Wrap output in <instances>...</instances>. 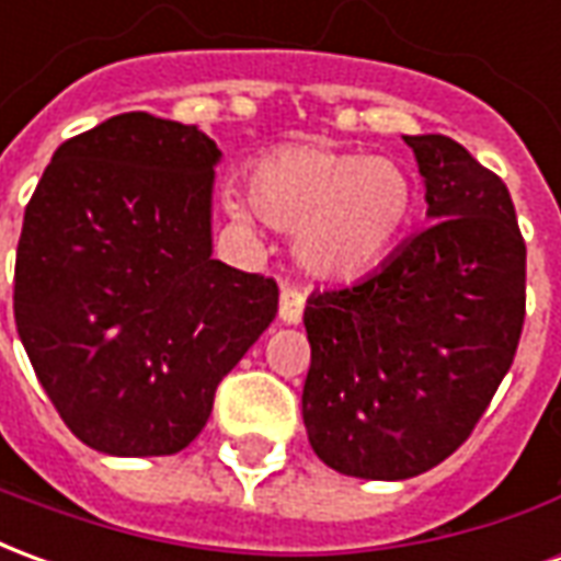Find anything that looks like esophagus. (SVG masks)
Wrapping results in <instances>:
<instances>
[{
	"label": "esophagus",
	"instance_id": "34e87169",
	"mask_svg": "<svg viewBox=\"0 0 561 561\" xmlns=\"http://www.w3.org/2000/svg\"><path fill=\"white\" fill-rule=\"evenodd\" d=\"M304 309H306V297L297 288H282L279 294V321L282 324H300L304 321Z\"/></svg>",
	"mask_w": 561,
	"mask_h": 561
}]
</instances>
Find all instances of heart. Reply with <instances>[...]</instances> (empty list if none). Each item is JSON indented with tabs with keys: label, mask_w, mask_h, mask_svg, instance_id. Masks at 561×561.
Returning a JSON list of instances; mask_svg holds the SVG:
<instances>
[{
	"label": "heart",
	"mask_w": 561,
	"mask_h": 561,
	"mask_svg": "<svg viewBox=\"0 0 561 561\" xmlns=\"http://www.w3.org/2000/svg\"><path fill=\"white\" fill-rule=\"evenodd\" d=\"M237 225L294 233L297 264L324 282H354L385 264L409 228L414 185L400 161L321 144H285L252 164L249 197H221Z\"/></svg>",
	"instance_id": "heart-1"
}]
</instances>
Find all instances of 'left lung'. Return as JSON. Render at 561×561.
<instances>
[{
    "instance_id": "left-lung-1",
    "label": "left lung",
    "mask_w": 561,
    "mask_h": 561,
    "mask_svg": "<svg viewBox=\"0 0 561 561\" xmlns=\"http://www.w3.org/2000/svg\"><path fill=\"white\" fill-rule=\"evenodd\" d=\"M405 144L433 225L366 279L312 294L304 312L309 445L366 481L414 478L469 438L526 318V243L507 185L445 135Z\"/></svg>"
}]
</instances>
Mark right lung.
I'll return each instance as SVG.
<instances>
[{"label":"right lung","mask_w":561,"mask_h":561,"mask_svg":"<svg viewBox=\"0 0 561 561\" xmlns=\"http://www.w3.org/2000/svg\"><path fill=\"white\" fill-rule=\"evenodd\" d=\"M221 152L197 126L119 114L56 149L18 243L14 321L83 445L168 457L270 328L276 282L213 257Z\"/></svg>","instance_id":"obj_1"}]
</instances>
